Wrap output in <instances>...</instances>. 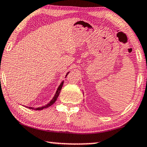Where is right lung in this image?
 <instances>
[{
    "mask_svg": "<svg viewBox=\"0 0 147 147\" xmlns=\"http://www.w3.org/2000/svg\"><path fill=\"white\" fill-rule=\"evenodd\" d=\"M69 72H68L67 74H66V76H67V74H69ZM63 82H64V80H63L62 82H61L60 85H59V87L57 88V91H56V92H55V96H53V98H52V100H51V101H50L49 103H47V104H46V105H45V106H41V107H39V108H32V107H28V108L31 109H35V110H41V109H44V108H48V107L51 106V105H53V104H54L55 102L57 99L58 96H59V93H60V92H61V88H62V87H63Z\"/></svg>",
    "mask_w": 147,
    "mask_h": 147,
    "instance_id": "right-lung-1",
    "label": "right lung"
}]
</instances>
